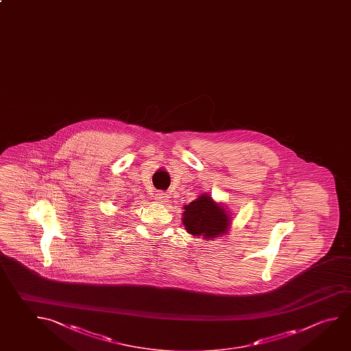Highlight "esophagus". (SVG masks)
I'll use <instances>...</instances> for the list:
<instances>
[{
  "instance_id": "34e87169",
  "label": "esophagus",
  "mask_w": 351,
  "mask_h": 351,
  "mask_svg": "<svg viewBox=\"0 0 351 351\" xmlns=\"http://www.w3.org/2000/svg\"><path fill=\"white\" fill-rule=\"evenodd\" d=\"M155 198H156V201H159V202H167V192H162V191H159V192H156V195H155Z\"/></svg>"
}]
</instances>
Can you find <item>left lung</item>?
Segmentation results:
<instances>
[{
    "mask_svg": "<svg viewBox=\"0 0 351 351\" xmlns=\"http://www.w3.org/2000/svg\"><path fill=\"white\" fill-rule=\"evenodd\" d=\"M182 224L192 237H202V239L215 240L228 233L232 224V217L226 206L215 202L208 193L197 196L189 204H184Z\"/></svg>",
    "mask_w": 351,
    "mask_h": 351,
    "instance_id": "obj_1",
    "label": "left lung"
}]
</instances>
